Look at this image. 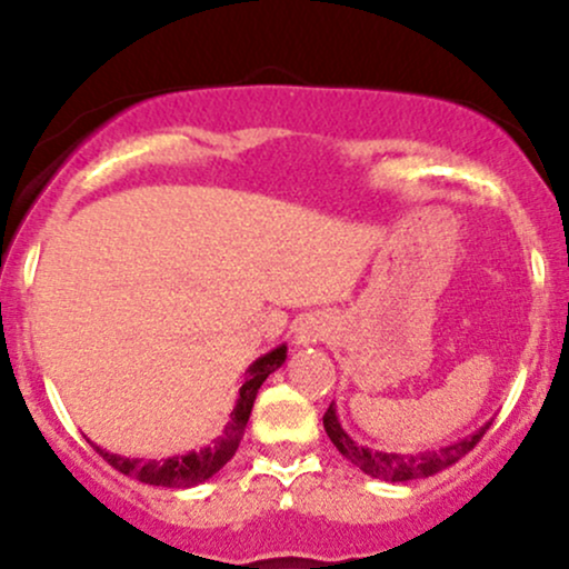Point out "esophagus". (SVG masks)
<instances>
[{
  "label": "esophagus",
  "mask_w": 569,
  "mask_h": 569,
  "mask_svg": "<svg viewBox=\"0 0 569 569\" xmlns=\"http://www.w3.org/2000/svg\"><path fill=\"white\" fill-rule=\"evenodd\" d=\"M331 335V323L326 316H307L302 321L297 323L293 329V345L297 348H310V345L323 342Z\"/></svg>",
  "instance_id": "esophagus-1"
}]
</instances>
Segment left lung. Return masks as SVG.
<instances>
[{
  "mask_svg": "<svg viewBox=\"0 0 569 569\" xmlns=\"http://www.w3.org/2000/svg\"><path fill=\"white\" fill-rule=\"evenodd\" d=\"M492 426V420H487L485 426L476 428L473 433L462 436L452 443H443L439 449H422V452H382V449L363 447V443L352 441V436L342 428L337 417V403L331 401L329 409L323 415V428L331 443L342 452L356 468H361L363 473L371 479L382 481H411V479H428V476L443 471V468L455 466L460 457H466L471 449L479 443L481 436L487 433V428Z\"/></svg>",
  "mask_w": 569,
  "mask_h": 569,
  "instance_id": "8db88e82",
  "label": "left lung"
}]
</instances>
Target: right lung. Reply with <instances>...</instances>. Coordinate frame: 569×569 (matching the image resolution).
Listing matches in <instances>:
<instances>
[{
  "label": "right lung",
  "mask_w": 569,
  "mask_h": 569,
  "mask_svg": "<svg viewBox=\"0 0 569 569\" xmlns=\"http://www.w3.org/2000/svg\"><path fill=\"white\" fill-rule=\"evenodd\" d=\"M286 352H289V348H286V345H278V348L259 356L257 361L246 369V382L240 385L238 390V401H234V409L230 411V422L221 430V436H217L208 447L198 449V452L192 449V452L166 457V460H143V457H122L107 452V449H101L98 443H93L96 452L101 455L109 466L117 468L120 473L130 476V479L143 481V485L171 489L198 487L202 481L211 479L213 473H219L221 468L232 460V455L238 452V443L243 439V430L248 426V417H251L259 388H262L272 371L283 367Z\"/></svg>",
  "instance_id": "1"
}]
</instances>
